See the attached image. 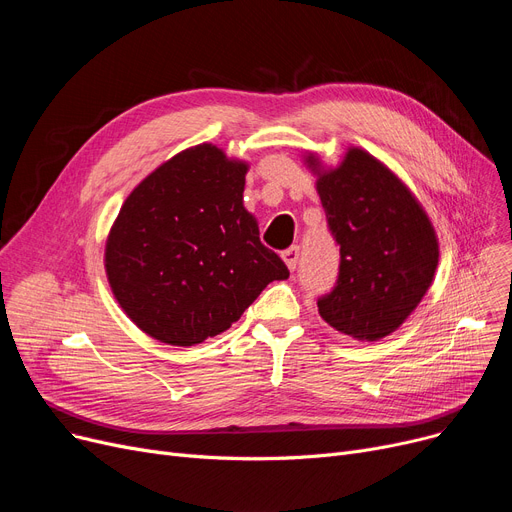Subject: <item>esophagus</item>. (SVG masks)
<instances>
[{"label":"esophagus","mask_w":512,"mask_h":512,"mask_svg":"<svg viewBox=\"0 0 512 512\" xmlns=\"http://www.w3.org/2000/svg\"><path fill=\"white\" fill-rule=\"evenodd\" d=\"M299 255H301L299 247H290V249H286V251L282 253V259H284V263H286V267H288L290 272L297 270V265H299Z\"/></svg>","instance_id":"obj_1"}]
</instances>
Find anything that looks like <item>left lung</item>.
Segmentation results:
<instances>
[{"mask_svg": "<svg viewBox=\"0 0 512 512\" xmlns=\"http://www.w3.org/2000/svg\"><path fill=\"white\" fill-rule=\"evenodd\" d=\"M305 164L340 245L338 282L317 301L319 315L355 340H382L434 282L436 230L409 186L365 149L348 147L336 168L317 153H307Z\"/></svg>", "mask_w": 512, "mask_h": 512, "instance_id": "8db88e82", "label": "left lung"}]
</instances>
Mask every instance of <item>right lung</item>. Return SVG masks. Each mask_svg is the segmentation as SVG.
<instances>
[{
    "label": "right lung",
    "mask_w": 512,
    "mask_h": 512,
    "mask_svg": "<svg viewBox=\"0 0 512 512\" xmlns=\"http://www.w3.org/2000/svg\"><path fill=\"white\" fill-rule=\"evenodd\" d=\"M249 164L211 143L184 149L126 197L105 240L118 305L151 338L193 346L226 332L261 290L286 280L242 205Z\"/></svg>",
    "instance_id": "obj_1"
}]
</instances>
